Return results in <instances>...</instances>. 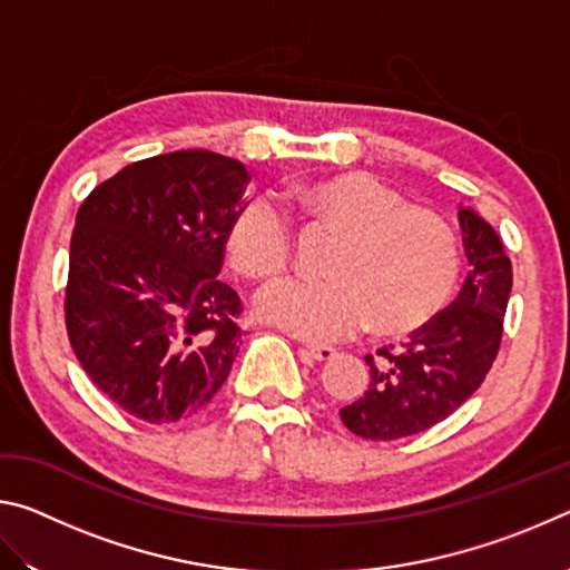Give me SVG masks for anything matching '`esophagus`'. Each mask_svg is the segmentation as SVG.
<instances>
[{
	"label": "esophagus",
	"mask_w": 570,
	"mask_h": 570,
	"mask_svg": "<svg viewBox=\"0 0 570 570\" xmlns=\"http://www.w3.org/2000/svg\"><path fill=\"white\" fill-rule=\"evenodd\" d=\"M304 352L316 362H332L336 356L334 346H324V344H308V346H304Z\"/></svg>",
	"instance_id": "34e87169"
}]
</instances>
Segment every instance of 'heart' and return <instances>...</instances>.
Masks as SVG:
<instances>
[{
    "instance_id": "1",
    "label": "heart",
    "mask_w": 570,
    "mask_h": 570,
    "mask_svg": "<svg viewBox=\"0 0 570 570\" xmlns=\"http://www.w3.org/2000/svg\"><path fill=\"white\" fill-rule=\"evenodd\" d=\"M302 206L342 234L324 282L278 278L256 298L262 320L308 342H336L372 322L380 336L422 330L445 308L460 276L458 236L435 210L410 206L372 173L306 180ZM228 256L250 278H272L292 262V220L256 196L228 224Z\"/></svg>"
}]
</instances>
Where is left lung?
Instances as JSON below:
<instances>
[{"label": "left lung", "mask_w": 570, "mask_h": 570, "mask_svg": "<svg viewBox=\"0 0 570 570\" xmlns=\"http://www.w3.org/2000/svg\"><path fill=\"white\" fill-rule=\"evenodd\" d=\"M470 272L445 312L412 332L407 344L382 346L370 364V387L340 410L364 440H400L450 417L495 362L513 266L495 228L472 208H458Z\"/></svg>", "instance_id": "obj_1"}]
</instances>
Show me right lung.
<instances>
[{
	"label": "right lung",
	"mask_w": 570,
	"mask_h": 570,
	"mask_svg": "<svg viewBox=\"0 0 570 570\" xmlns=\"http://www.w3.org/2000/svg\"><path fill=\"white\" fill-rule=\"evenodd\" d=\"M248 170L210 150L130 163L77 210L65 322L102 394L153 424L196 414L238 354V294L218 278Z\"/></svg>",
	"instance_id": "1"
}]
</instances>
